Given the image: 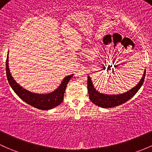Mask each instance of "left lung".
I'll use <instances>...</instances> for the list:
<instances>
[{
  "instance_id": "1",
  "label": "left lung",
  "mask_w": 152,
  "mask_h": 152,
  "mask_svg": "<svg viewBox=\"0 0 152 152\" xmlns=\"http://www.w3.org/2000/svg\"><path fill=\"white\" fill-rule=\"evenodd\" d=\"M145 76H146V70L143 73V77L140 79V82L133 87L130 91L121 94V95H104L98 92L94 88V86L92 85V81L89 76H88L87 79V89H88V93L89 99L95 105L98 106L102 107V108H111V107H115L119 105L122 103H125L127 100H130L131 97H132L135 94L137 93L141 87L142 84H143L144 81Z\"/></svg>"
}]
</instances>
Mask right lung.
Returning a JSON list of instances; mask_svg holds the SVG:
<instances>
[{
	"mask_svg": "<svg viewBox=\"0 0 152 152\" xmlns=\"http://www.w3.org/2000/svg\"><path fill=\"white\" fill-rule=\"evenodd\" d=\"M8 56L6 58V76H7L8 81L10 84L13 90L16 94L18 95L23 101L27 103L32 106L41 110H49L57 106L63 102L64 93H65V89H66L67 84L70 81L71 78L73 74L69 75L66 76L63 79V82L54 92L51 93L46 94V95H41V94H36L30 92L26 90L25 89L22 88L21 86L19 85L14 80L13 77L11 75L9 68V60H8Z\"/></svg>",
	"mask_w": 152,
	"mask_h": 152,
	"instance_id": "1",
	"label": "right lung"
}]
</instances>
